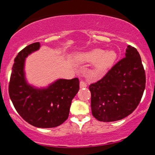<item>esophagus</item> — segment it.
Wrapping results in <instances>:
<instances>
[{"label":"esophagus","instance_id":"34e87169","mask_svg":"<svg viewBox=\"0 0 155 155\" xmlns=\"http://www.w3.org/2000/svg\"><path fill=\"white\" fill-rule=\"evenodd\" d=\"M87 83L85 82L84 81H83V80H81V81H80V88H86L87 87Z\"/></svg>","mask_w":155,"mask_h":155}]
</instances>
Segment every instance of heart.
Returning <instances> with one entry per match:
<instances>
[{
	"mask_svg": "<svg viewBox=\"0 0 155 155\" xmlns=\"http://www.w3.org/2000/svg\"><path fill=\"white\" fill-rule=\"evenodd\" d=\"M80 59L85 62H95L90 75L92 77H98L113 64L116 59V54L113 51H105L101 49H95L82 53L79 55Z\"/></svg>",
	"mask_w": 155,
	"mask_h": 155,
	"instance_id": "obj_1",
	"label": "heart"
}]
</instances>
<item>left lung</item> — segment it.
<instances>
[{
  "mask_svg": "<svg viewBox=\"0 0 155 155\" xmlns=\"http://www.w3.org/2000/svg\"><path fill=\"white\" fill-rule=\"evenodd\" d=\"M146 86V74L137 49L127 46L125 57L89 86L92 114L101 122L120 120L139 104Z\"/></svg>",
  "mask_w": 155,
  "mask_h": 155,
  "instance_id": "left-lung-1",
  "label": "left lung"
}]
</instances>
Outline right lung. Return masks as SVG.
<instances>
[{
  "instance_id": "right-lung-1",
  "label": "right lung",
  "mask_w": 155,
  "mask_h": 155,
  "mask_svg": "<svg viewBox=\"0 0 155 155\" xmlns=\"http://www.w3.org/2000/svg\"><path fill=\"white\" fill-rule=\"evenodd\" d=\"M40 47L39 42L22 49L12 67L8 94L15 109L28 123L36 127L49 128L60 125L67 120L71 101L79 90L78 78L59 79L47 89L29 86L24 77L25 58Z\"/></svg>"
}]
</instances>
